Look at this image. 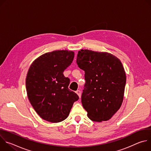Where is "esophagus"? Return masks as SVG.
<instances>
[{"mask_svg": "<svg viewBox=\"0 0 151 151\" xmlns=\"http://www.w3.org/2000/svg\"><path fill=\"white\" fill-rule=\"evenodd\" d=\"M76 93L78 95V96H79V97L80 98L81 97V91L80 90H77V91H76Z\"/></svg>", "mask_w": 151, "mask_h": 151, "instance_id": "esophagus-1", "label": "esophagus"}]
</instances>
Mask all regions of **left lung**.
<instances>
[{"instance_id":"left-lung-1","label":"left lung","mask_w":151,"mask_h":151,"mask_svg":"<svg viewBox=\"0 0 151 151\" xmlns=\"http://www.w3.org/2000/svg\"><path fill=\"white\" fill-rule=\"evenodd\" d=\"M76 63L85 72L81 101L88 117L96 122L110 119L124 98L126 76L121 61L107 52L81 50Z\"/></svg>"}]
</instances>
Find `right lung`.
<instances>
[{
  "instance_id": "add662e5",
  "label": "right lung",
  "mask_w": 151,
  "mask_h": 151,
  "mask_svg": "<svg viewBox=\"0 0 151 151\" xmlns=\"http://www.w3.org/2000/svg\"><path fill=\"white\" fill-rule=\"evenodd\" d=\"M73 58V51H54L38 57L29 69L26 81L27 96L35 111L44 120H64L79 99L68 88L70 79L63 75Z\"/></svg>"
}]
</instances>
